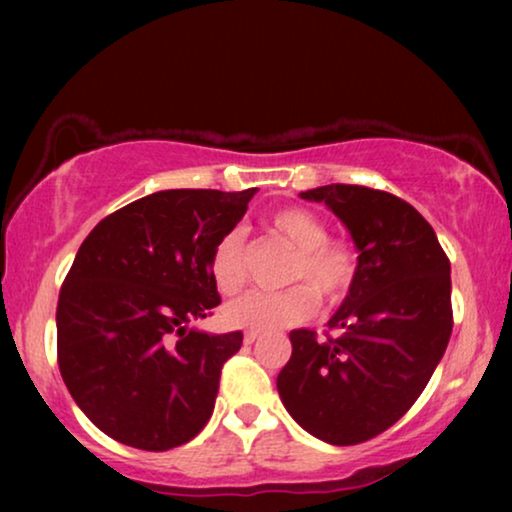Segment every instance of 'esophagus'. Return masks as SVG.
<instances>
[{
    "instance_id": "obj_1",
    "label": "esophagus",
    "mask_w": 512,
    "mask_h": 512,
    "mask_svg": "<svg viewBox=\"0 0 512 512\" xmlns=\"http://www.w3.org/2000/svg\"><path fill=\"white\" fill-rule=\"evenodd\" d=\"M261 338V333H256V331H247L244 333V342H247V345H254V342Z\"/></svg>"
}]
</instances>
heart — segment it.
<instances>
[{"label":"heart","instance_id":"obj_1","mask_svg":"<svg viewBox=\"0 0 512 512\" xmlns=\"http://www.w3.org/2000/svg\"><path fill=\"white\" fill-rule=\"evenodd\" d=\"M268 230L296 251L289 282L291 289L279 293L251 291L223 307V321L233 328L249 331H277V328L303 324L314 317L319 298L338 303L349 293L356 272L359 254L345 240H331L328 226L319 214L305 207H284L268 216ZM209 275L219 293L233 296L247 282L244 268V240L237 228L223 233L209 251Z\"/></svg>","mask_w":512,"mask_h":512}]
</instances>
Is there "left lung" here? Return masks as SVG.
<instances>
[{
    "label": "left lung",
    "instance_id": "obj_1",
    "mask_svg": "<svg viewBox=\"0 0 512 512\" xmlns=\"http://www.w3.org/2000/svg\"><path fill=\"white\" fill-rule=\"evenodd\" d=\"M324 202L359 249L356 282L328 321L338 335L291 331L277 375L289 415L319 440L356 445L412 408L452 335V279L429 221L408 202L368 186L300 193Z\"/></svg>",
    "mask_w": 512,
    "mask_h": 512
}]
</instances>
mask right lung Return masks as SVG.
Here are the masks:
<instances>
[{
	"mask_svg": "<svg viewBox=\"0 0 512 512\" xmlns=\"http://www.w3.org/2000/svg\"><path fill=\"white\" fill-rule=\"evenodd\" d=\"M254 193L158 191L83 240L58 298V366L76 405L109 438L165 452L212 417L221 368L240 352L242 333L188 324L221 303L209 251Z\"/></svg>",
	"mask_w": 512,
	"mask_h": 512,
	"instance_id": "1",
	"label": "right lung"
}]
</instances>
